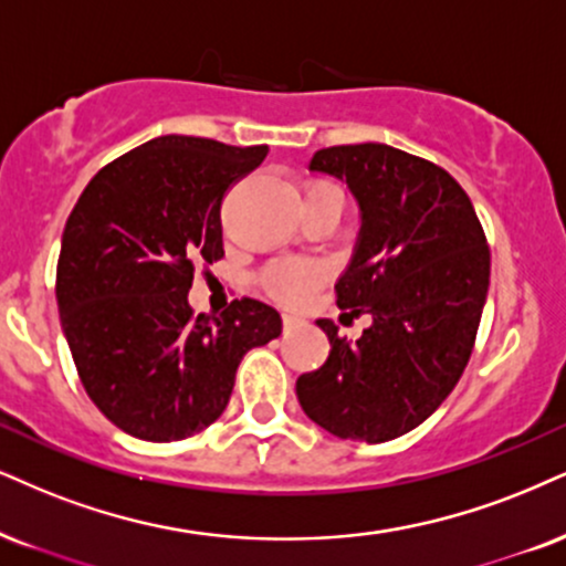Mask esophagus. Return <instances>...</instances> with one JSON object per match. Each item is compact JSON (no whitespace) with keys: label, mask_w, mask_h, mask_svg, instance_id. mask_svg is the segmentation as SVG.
I'll return each instance as SVG.
<instances>
[{"label":"esophagus","mask_w":566,"mask_h":566,"mask_svg":"<svg viewBox=\"0 0 566 566\" xmlns=\"http://www.w3.org/2000/svg\"><path fill=\"white\" fill-rule=\"evenodd\" d=\"M306 319L302 315H296V312H283V327L285 331H294V327H302Z\"/></svg>","instance_id":"34e87169"}]
</instances>
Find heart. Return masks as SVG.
I'll use <instances>...</instances> for the list:
<instances>
[{"mask_svg": "<svg viewBox=\"0 0 566 566\" xmlns=\"http://www.w3.org/2000/svg\"><path fill=\"white\" fill-rule=\"evenodd\" d=\"M315 193H340V191L331 184V180H323V178L306 180L304 197H315ZM319 277H323V272H319L317 264L304 262V260H277V262H270L268 268L262 270L260 283L270 296L277 298V302L302 304L304 298H310L312 291L319 285Z\"/></svg>", "mask_w": 566, "mask_h": 566, "instance_id": "heart-1", "label": "heart"}]
</instances>
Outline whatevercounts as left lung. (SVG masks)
I'll list each match as a JSON object with an SVG mask.
<instances>
[{
  "label": "left lung",
  "mask_w": 566,
  "mask_h": 566,
  "mask_svg": "<svg viewBox=\"0 0 566 566\" xmlns=\"http://www.w3.org/2000/svg\"><path fill=\"white\" fill-rule=\"evenodd\" d=\"M310 167L346 178L359 199L361 239L336 304L373 325L348 344L317 319L331 357L296 380L298 403L338 438L394 441L441 407L472 357L491 277L485 230L441 165L388 144L327 146Z\"/></svg>",
  "instance_id": "1"
}]
</instances>
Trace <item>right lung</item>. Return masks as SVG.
I'll use <instances>...</instances> for the list:
<instances>
[{
	"instance_id": "add662e5",
	"label": "right lung",
	"mask_w": 566,
	"mask_h": 566,
	"mask_svg": "<svg viewBox=\"0 0 566 566\" xmlns=\"http://www.w3.org/2000/svg\"><path fill=\"white\" fill-rule=\"evenodd\" d=\"M268 146L159 136L104 165L75 201L57 260V306L88 399L142 441H184L226 411L249 348L281 336V315L233 298L193 315L199 264L226 256V193Z\"/></svg>"
}]
</instances>
